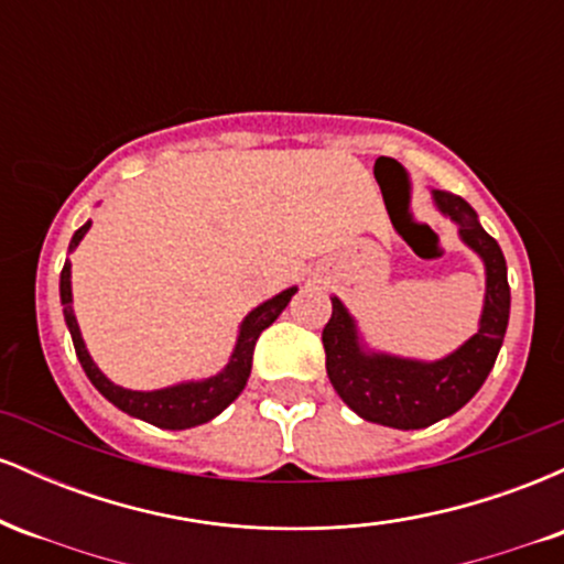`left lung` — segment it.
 <instances>
[{
    "label": "left lung",
    "instance_id": "1",
    "mask_svg": "<svg viewBox=\"0 0 564 564\" xmlns=\"http://www.w3.org/2000/svg\"><path fill=\"white\" fill-rule=\"evenodd\" d=\"M432 198L458 225L462 241L485 262V304L477 334L435 364L368 352L352 315L336 296H332V318L323 328L326 371L336 394L360 419L394 430H422L467 405L488 379L509 323L511 296L501 246L482 230L477 212L462 196L432 191Z\"/></svg>",
    "mask_w": 564,
    "mask_h": 564
}]
</instances>
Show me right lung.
I'll use <instances>...</instances> for the list:
<instances>
[{"label":"right lung","instance_id":"obj_1","mask_svg":"<svg viewBox=\"0 0 564 564\" xmlns=\"http://www.w3.org/2000/svg\"><path fill=\"white\" fill-rule=\"evenodd\" d=\"M93 223H84L79 230L70 238L68 251H74L84 232L89 230ZM296 294V286H291L273 300L262 302L260 307L251 310L241 323V332H238L236 349L230 355V364L217 373V377L200 379V381H183V384L166 387V390H153V392H138V390H124V387L113 384L100 368L95 366V360L89 358L87 347H84L79 323L74 315V296H70V262L66 260L61 273V304L63 315H66V326L74 339L76 358L87 373L89 381L97 387V392L106 400H111L116 408L129 413V416H138L142 422L161 426V430H187V426H198L212 422L217 413H223L238 394L243 392L246 379L251 373V358H254V345L260 339L264 328L273 323L278 315L286 310L291 296Z\"/></svg>","mask_w":564,"mask_h":564}]
</instances>
